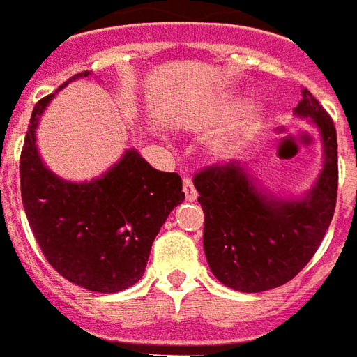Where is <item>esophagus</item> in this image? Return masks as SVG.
Returning a JSON list of instances; mask_svg holds the SVG:
<instances>
[{
    "mask_svg": "<svg viewBox=\"0 0 357 357\" xmlns=\"http://www.w3.org/2000/svg\"><path fill=\"white\" fill-rule=\"evenodd\" d=\"M182 188H184L186 199H188V201L197 199V192H195V188H194V182L190 181L188 176H184V181H182Z\"/></svg>",
    "mask_w": 357,
    "mask_h": 357,
    "instance_id": "obj_1",
    "label": "esophagus"
}]
</instances>
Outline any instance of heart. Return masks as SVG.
I'll return each instance as SVG.
<instances>
[{
  "mask_svg": "<svg viewBox=\"0 0 357 357\" xmlns=\"http://www.w3.org/2000/svg\"><path fill=\"white\" fill-rule=\"evenodd\" d=\"M241 105L239 96H229L216 109H214L211 120H220L226 118L229 112H233ZM265 120V107L259 101H250L241 109L233 120H229L226 126H222L218 131L207 139L205 150L211 160L214 162H229L245 149L256 131L261 128Z\"/></svg>",
  "mask_w": 357,
  "mask_h": 357,
  "instance_id": "1",
  "label": "heart"
}]
</instances>
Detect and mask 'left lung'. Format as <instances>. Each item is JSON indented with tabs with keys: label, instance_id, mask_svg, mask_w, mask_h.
I'll return each mask as SVG.
<instances>
[{
	"label": "left lung",
	"instance_id": "left-lung-1",
	"mask_svg": "<svg viewBox=\"0 0 357 357\" xmlns=\"http://www.w3.org/2000/svg\"><path fill=\"white\" fill-rule=\"evenodd\" d=\"M301 96L294 114L314 126L324 150L320 173L305 194H271L239 162L214 165L194 178L205 213L208 267L231 290L258 294L291 280L314 256L333 218L337 131L307 88Z\"/></svg>",
	"mask_w": 357,
	"mask_h": 357
}]
</instances>
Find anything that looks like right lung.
<instances>
[{
  "instance_id": "add662e5",
  "label": "right lung",
  "mask_w": 357,
  "mask_h": 357,
  "mask_svg": "<svg viewBox=\"0 0 357 357\" xmlns=\"http://www.w3.org/2000/svg\"><path fill=\"white\" fill-rule=\"evenodd\" d=\"M90 75L77 73L33 107L20 156V190L48 264L84 290L116 294L141 280L152 243L184 192L181 176L154 169L135 149L92 181H66L45 165L37 150L43 112L61 88Z\"/></svg>"
}]
</instances>
